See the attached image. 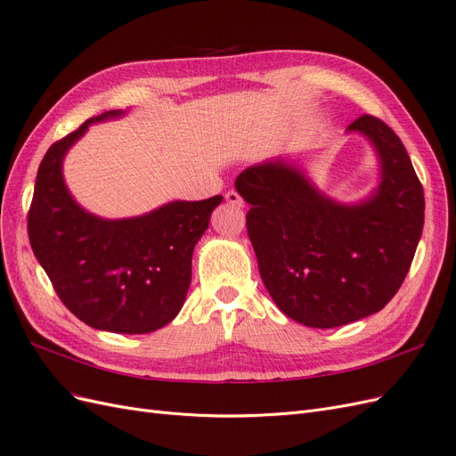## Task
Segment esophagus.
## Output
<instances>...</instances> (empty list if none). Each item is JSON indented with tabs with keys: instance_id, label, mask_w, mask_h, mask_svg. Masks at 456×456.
I'll return each instance as SVG.
<instances>
[{
	"instance_id": "obj_1",
	"label": "esophagus",
	"mask_w": 456,
	"mask_h": 456,
	"mask_svg": "<svg viewBox=\"0 0 456 456\" xmlns=\"http://www.w3.org/2000/svg\"><path fill=\"white\" fill-rule=\"evenodd\" d=\"M224 198H226V201L230 203V205H233V207H238V209H241V207L245 205V201H243V198L238 194L236 190H228L226 194H224Z\"/></svg>"
}]
</instances>
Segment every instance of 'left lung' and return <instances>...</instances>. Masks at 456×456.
I'll return each mask as SVG.
<instances>
[{"mask_svg":"<svg viewBox=\"0 0 456 456\" xmlns=\"http://www.w3.org/2000/svg\"><path fill=\"white\" fill-rule=\"evenodd\" d=\"M380 158L379 190L340 205L298 169L268 161L236 178L260 278L291 320L333 329L382 310L402 287L424 226V190L399 136L375 116L348 126Z\"/></svg>","mask_w":456,"mask_h":456,"instance_id":"1","label":"left lung"}]
</instances>
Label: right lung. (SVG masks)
Instances as JSON below:
<instances>
[{
    "label": "right lung",
    "instance_id": "add662e5",
    "mask_svg": "<svg viewBox=\"0 0 456 456\" xmlns=\"http://www.w3.org/2000/svg\"><path fill=\"white\" fill-rule=\"evenodd\" d=\"M51 144L37 169L28 211L32 251L62 305L89 327L144 335L181 312L191 280V253L223 196L173 201L136 218L104 220L68 194L62 158L94 121Z\"/></svg>",
    "mask_w": 456,
    "mask_h": 456
}]
</instances>
